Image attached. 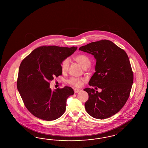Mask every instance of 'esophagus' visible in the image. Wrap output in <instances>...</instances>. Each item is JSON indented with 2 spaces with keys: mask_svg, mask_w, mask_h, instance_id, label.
Wrapping results in <instances>:
<instances>
[{
  "mask_svg": "<svg viewBox=\"0 0 148 148\" xmlns=\"http://www.w3.org/2000/svg\"><path fill=\"white\" fill-rule=\"evenodd\" d=\"M74 93H79V92H80L81 91V90H80V89H78V88H75L74 90Z\"/></svg>",
  "mask_w": 148,
  "mask_h": 148,
  "instance_id": "1",
  "label": "esophagus"
}]
</instances>
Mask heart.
Here are the masks:
<instances>
[{
  "label": "heart",
  "instance_id": "b5f03b06",
  "mask_svg": "<svg viewBox=\"0 0 148 148\" xmlns=\"http://www.w3.org/2000/svg\"><path fill=\"white\" fill-rule=\"evenodd\" d=\"M75 60L77 62L79 63L84 69H86L89 67L90 65V58L84 54H80L76 55L75 57ZM70 66V58H64L61 63V68L63 72L67 71ZM68 82L72 85L75 86L76 87H80L82 84V80L77 78L72 77L68 80Z\"/></svg>",
  "mask_w": 148,
  "mask_h": 148
}]
</instances>
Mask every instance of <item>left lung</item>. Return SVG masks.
<instances>
[{
	"mask_svg": "<svg viewBox=\"0 0 148 148\" xmlns=\"http://www.w3.org/2000/svg\"><path fill=\"white\" fill-rule=\"evenodd\" d=\"M81 50L94 56L95 72L89 85L102 90L86 88L88 100L85 103L90 116L103 119L119 112L129 97L134 75L129 57L124 50L109 40H99L82 46Z\"/></svg>",
	"mask_w": 148,
	"mask_h": 148,
	"instance_id": "left-lung-1",
	"label": "left lung"
}]
</instances>
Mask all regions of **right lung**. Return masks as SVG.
Here are the masks:
<instances>
[{"label":"right lung","mask_w":148,"mask_h":148,"mask_svg":"<svg viewBox=\"0 0 148 148\" xmlns=\"http://www.w3.org/2000/svg\"><path fill=\"white\" fill-rule=\"evenodd\" d=\"M76 49V47L42 46L34 50L22 61L17 89L25 107L34 116L50 121L65 112L67 100L74 94V90L68 86L52 90L49 81L62 75L61 63Z\"/></svg>","instance_id":"1"}]
</instances>
